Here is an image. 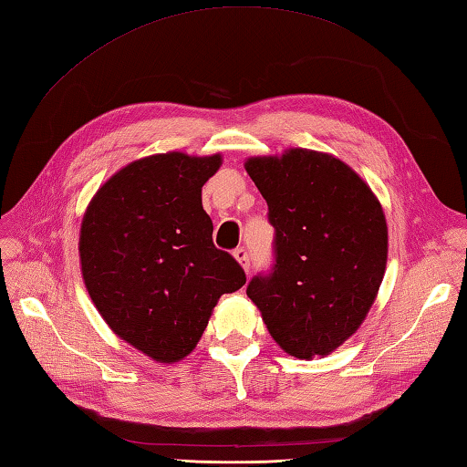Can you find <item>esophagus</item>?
<instances>
[{"label": "esophagus", "mask_w": 467, "mask_h": 467, "mask_svg": "<svg viewBox=\"0 0 467 467\" xmlns=\"http://www.w3.org/2000/svg\"><path fill=\"white\" fill-rule=\"evenodd\" d=\"M233 256L236 258V262L238 265H241L243 268H244V272L248 274V270H250V256H248V250L244 248V246H241V248H236L234 253H233Z\"/></svg>", "instance_id": "1"}]
</instances>
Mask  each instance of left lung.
<instances>
[{"mask_svg": "<svg viewBox=\"0 0 467 467\" xmlns=\"http://www.w3.org/2000/svg\"><path fill=\"white\" fill-rule=\"evenodd\" d=\"M244 167L276 231L274 266L250 280L246 294L285 353L326 357L375 302L389 253L385 213L363 179L329 153L292 148Z\"/></svg>", "mask_w": 467, "mask_h": 467, "instance_id": "8db88e82", "label": "left lung"}]
</instances>
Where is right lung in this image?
I'll return each mask as SVG.
<instances>
[{
  "label": "right lung",
  "mask_w": 467,
  "mask_h": 467,
  "mask_svg": "<svg viewBox=\"0 0 467 467\" xmlns=\"http://www.w3.org/2000/svg\"><path fill=\"white\" fill-rule=\"evenodd\" d=\"M221 153L182 151L128 163L88 202L80 270L90 300L119 339L158 363L195 349L223 294L243 288L241 265L213 244L201 189Z\"/></svg>",
  "instance_id": "obj_1"
}]
</instances>
